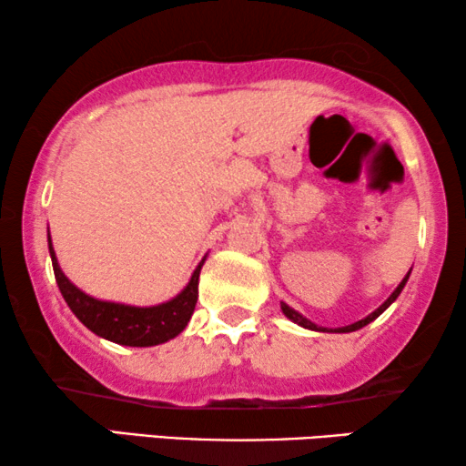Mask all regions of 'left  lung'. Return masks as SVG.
I'll use <instances>...</instances> for the list:
<instances>
[{
	"label": "left lung",
	"mask_w": 466,
	"mask_h": 466,
	"mask_svg": "<svg viewBox=\"0 0 466 466\" xmlns=\"http://www.w3.org/2000/svg\"><path fill=\"white\" fill-rule=\"evenodd\" d=\"M407 278H410V273H407V276L403 278V282H400V284L397 286V290H394V292H392V295H390V297H388V299H386V301H384V303H381V305H380V308L373 311V314H369L367 318H362V320H359V322H354V324H348V327H341V329H335V330H330V333H352V330H359V329H362V327H367V324H369V322H373V320H375V318H378V316L381 314V311H384V309L388 308V305H390V303L394 301V299H397V297L400 295V290H403V286L407 284ZM282 311H284V314H286V318H290V320H292V322L301 324V327H305V329H311V330H324L322 327H316V324H314V322H309V320H308V318H303L301 314H299V311H295V309H292V308H289V305H286V303H282ZM324 333H327V330H324Z\"/></svg>",
	"instance_id": "obj_1"
}]
</instances>
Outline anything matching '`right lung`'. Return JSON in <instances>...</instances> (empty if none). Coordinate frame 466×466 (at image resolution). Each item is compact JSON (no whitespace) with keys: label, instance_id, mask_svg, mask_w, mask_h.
Here are the masks:
<instances>
[{"label":"right lung","instance_id":"obj_1","mask_svg":"<svg viewBox=\"0 0 466 466\" xmlns=\"http://www.w3.org/2000/svg\"><path fill=\"white\" fill-rule=\"evenodd\" d=\"M48 248L50 258H53L55 279L59 284V290L69 309L74 311L76 318L91 329L95 335L110 339L120 346H133V348H148L157 346V343H165L180 335L184 327H187L190 316H193L197 297H199V271L203 260L197 267L193 278L187 289H184L176 299L167 303L155 305V308H131V305L120 303H107L99 301L86 292H82L78 286H74L61 271L59 263H56L53 244H50L48 235Z\"/></svg>","mask_w":466,"mask_h":466}]
</instances>
